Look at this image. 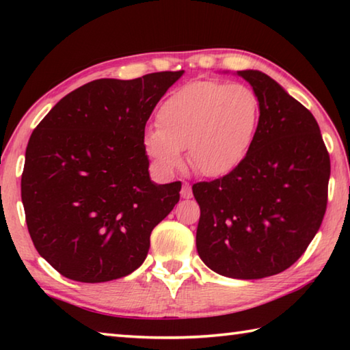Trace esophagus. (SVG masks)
Instances as JSON below:
<instances>
[{"label": "esophagus", "instance_id": "obj_1", "mask_svg": "<svg viewBox=\"0 0 350 350\" xmlns=\"http://www.w3.org/2000/svg\"><path fill=\"white\" fill-rule=\"evenodd\" d=\"M180 196L183 199H191L193 198V191H191V185L189 183H183L182 185V189H180Z\"/></svg>", "mask_w": 350, "mask_h": 350}]
</instances>
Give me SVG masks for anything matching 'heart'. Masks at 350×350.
Returning <instances> with one entry per match:
<instances>
[{
  "mask_svg": "<svg viewBox=\"0 0 350 350\" xmlns=\"http://www.w3.org/2000/svg\"><path fill=\"white\" fill-rule=\"evenodd\" d=\"M260 105L239 83L199 80L182 86L157 111L159 125L144 134V146L159 171L173 174L189 165L205 177L232 173L248 156L256 137Z\"/></svg>",
  "mask_w": 350,
  "mask_h": 350,
  "instance_id": "obj_1",
  "label": "heart"
}]
</instances>
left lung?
Segmentation results:
<instances>
[{"instance_id":"obj_1","label":"left lung","mask_w":350,"mask_h":350,"mask_svg":"<svg viewBox=\"0 0 350 350\" xmlns=\"http://www.w3.org/2000/svg\"><path fill=\"white\" fill-rule=\"evenodd\" d=\"M260 105L256 137L232 173L193 185L200 206L196 247L216 273L260 280L288 269L323 222L329 152L312 116L260 70H238Z\"/></svg>"}]
</instances>
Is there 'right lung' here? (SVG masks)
Wrapping results in <instances>:
<instances>
[{
  "label": "right lung",
  "mask_w": 350,
  "mask_h": 350,
  "mask_svg": "<svg viewBox=\"0 0 350 350\" xmlns=\"http://www.w3.org/2000/svg\"><path fill=\"white\" fill-rule=\"evenodd\" d=\"M182 75L86 83L33 129L21 200L35 248L58 273L96 284L144 264L152 228L179 202L182 187L151 180L145 125Z\"/></svg>",
  "instance_id": "obj_1"
}]
</instances>
